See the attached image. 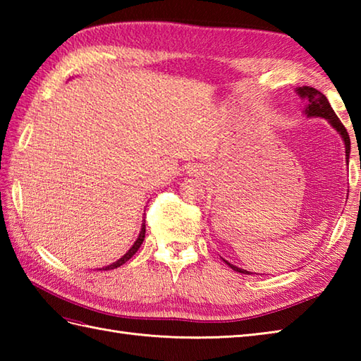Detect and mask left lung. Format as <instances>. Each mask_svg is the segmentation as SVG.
<instances>
[{"label": "left lung", "mask_w": 361, "mask_h": 361, "mask_svg": "<svg viewBox=\"0 0 361 361\" xmlns=\"http://www.w3.org/2000/svg\"><path fill=\"white\" fill-rule=\"evenodd\" d=\"M298 94L304 97L305 101H307V106H305V114L307 116H315V118H324L327 119L329 122H331L332 127L338 132L343 140H344V145H346V159L349 161V153H350V140H349V133L346 127H344L341 124V121L338 119V116H336L335 111L332 110L331 104H329L327 97L321 93V91L315 90V88H310V87H302V88H298ZM229 267L233 268L234 271H239V273H243V274H250V271L247 270H242V268H237L234 265H231L229 262H226Z\"/></svg>", "instance_id": "obj_1"}]
</instances>
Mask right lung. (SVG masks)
<instances>
[{
  "mask_svg": "<svg viewBox=\"0 0 361 361\" xmlns=\"http://www.w3.org/2000/svg\"><path fill=\"white\" fill-rule=\"evenodd\" d=\"M145 221V220H144ZM144 237H145V224H142V228H141V233H140V237H137L136 239V242L133 243V247L130 248L124 256H122L119 260H116V262L114 264H111V265H109V267H105V268H101V270H113V268H118V267H121L122 264H126L128 259H132L133 257V255L135 252L140 250V247H141V243H142V240H144Z\"/></svg>",
  "mask_w": 361,
  "mask_h": 361,
  "instance_id": "right-lung-1",
  "label": "right lung"
}]
</instances>
